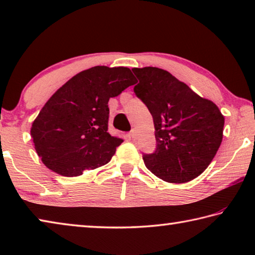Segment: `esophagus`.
I'll return each mask as SVG.
<instances>
[{"mask_svg": "<svg viewBox=\"0 0 255 255\" xmlns=\"http://www.w3.org/2000/svg\"><path fill=\"white\" fill-rule=\"evenodd\" d=\"M130 136L132 139H135L136 138V131L134 130V128H133V130H131V132H130Z\"/></svg>", "mask_w": 255, "mask_h": 255, "instance_id": "esophagus-1", "label": "esophagus"}]
</instances>
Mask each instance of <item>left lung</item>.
I'll list each match as a JSON object with an SVG mask.
<instances>
[{"label": "left lung", "mask_w": 255, "mask_h": 255, "mask_svg": "<svg viewBox=\"0 0 255 255\" xmlns=\"http://www.w3.org/2000/svg\"><path fill=\"white\" fill-rule=\"evenodd\" d=\"M139 83L134 93L154 120L156 149L143 154L146 167L172 183L197 178L210 165L222 141L225 117L166 70L133 68Z\"/></svg>", "instance_id": "1"}]
</instances>
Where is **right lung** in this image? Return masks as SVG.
Here are the masks:
<instances>
[{
    "label": "right lung",
    "instance_id": "add662e5",
    "mask_svg": "<svg viewBox=\"0 0 255 255\" xmlns=\"http://www.w3.org/2000/svg\"><path fill=\"white\" fill-rule=\"evenodd\" d=\"M134 83L130 68L96 66L62 85L30 128L44 165L64 177H77L107 164L123 142L108 133V101Z\"/></svg>",
    "mask_w": 255,
    "mask_h": 255
}]
</instances>
